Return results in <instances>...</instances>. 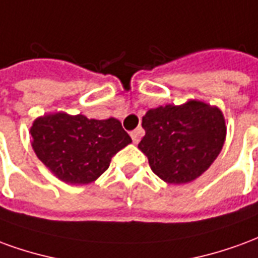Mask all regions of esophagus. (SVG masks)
<instances>
[{"mask_svg":"<svg viewBox=\"0 0 258 258\" xmlns=\"http://www.w3.org/2000/svg\"><path fill=\"white\" fill-rule=\"evenodd\" d=\"M141 134H142V130L141 128H137L134 130V131H131V138H133V142H134V144H138Z\"/></svg>","mask_w":258,"mask_h":258,"instance_id":"34e87169","label":"esophagus"}]
</instances>
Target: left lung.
<instances>
[{"label":"left lung","mask_w":258,"mask_h":258,"mask_svg":"<svg viewBox=\"0 0 258 258\" xmlns=\"http://www.w3.org/2000/svg\"><path fill=\"white\" fill-rule=\"evenodd\" d=\"M142 127L145 135L138 148L152 171L168 184L200 177L220 155L227 133L221 110L200 101L151 109Z\"/></svg>","instance_id":"1"}]
</instances>
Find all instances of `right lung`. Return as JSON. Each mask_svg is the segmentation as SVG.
Returning <instances> with one entry per match:
<instances>
[{
  "mask_svg": "<svg viewBox=\"0 0 258 258\" xmlns=\"http://www.w3.org/2000/svg\"><path fill=\"white\" fill-rule=\"evenodd\" d=\"M30 133L37 157L59 179L77 185L95 181L131 142L116 118L95 120L83 114H47L37 118Z\"/></svg>",
  "mask_w": 258,
  "mask_h": 258,
  "instance_id": "add662e5",
  "label": "right lung"
}]
</instances>
